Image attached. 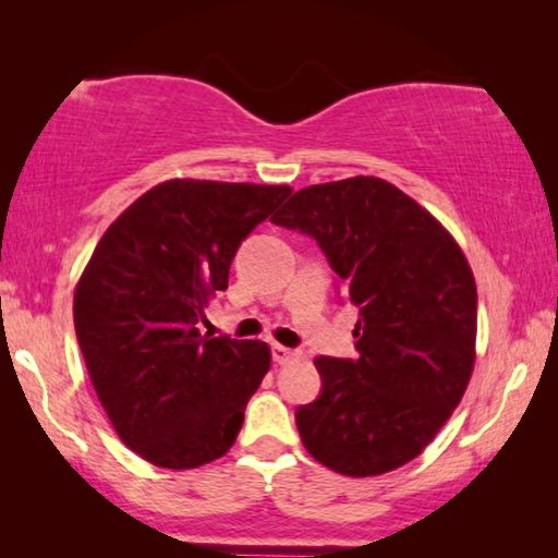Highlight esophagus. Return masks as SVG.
<instances>
[{"label":"esophagus","mask_w":558,"mask_h":558,"mask_svg":"<svg viewBox=\"0 0 558 558\" xmlns=\"http://www.w3.org/2000/svg\"><path fill=\"white\" fill-rule=\"evenodd\" d=\"M295 356H298L295 349H288L282 344H272V362H276V364H290Z\"/></svg>","instance_id":"34e87169"}]
</instances>
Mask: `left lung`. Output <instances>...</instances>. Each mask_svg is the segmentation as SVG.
Here are the masks:
<instances>
[{
  "label": "left lung",
  "instance_id": "8db88e82",
  "mask_svg": "<svg viewBox=\"0 0 558 558\" xmlns=\"http://www.w3.org/2000/svg\"><path fill=\"white\" fill-rule=\"evenodd\" d=\"M270 221L313 235L359 310V359H315L323 393L295 413L302 446L349 477L418 458L475 366L477 288L465 253L379 177L300 189Z\"/></svg>",
  "mask_w": 558,
  "mask_h": 558
}]
</instances>
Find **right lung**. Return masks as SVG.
I'll return each mask as SVG.
<instances>
[{"mask_svg":"<svg viewBox=\"0 0 558 558\" xmlns=\"http://www.w3.org/2000/svg\"><path fill=\"white\" fill-rule=\"evenodd\" d=\"M290 192L167 179L108 226L75 286L73 325L93 389L120 440L157 468L206 465L239 436L270 347L204 337L196 323L229 288L241 241Z\"/></svg>","mask_w":558,"mask_h":558,"instance_id":"1","label":"right lung"}]
</instances>
